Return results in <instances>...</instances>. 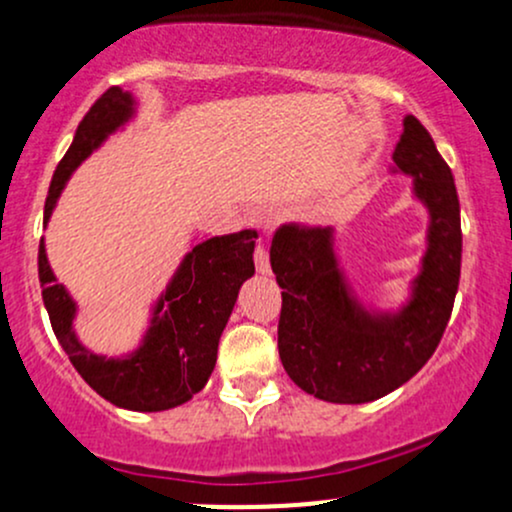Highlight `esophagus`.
Segmentation results:
<instances>
[{
  "mask_svg": "<svg viewBox=\"0 0 512 512\" xmlns=\"http://www.w3.org/2000/svg\"><path fill=\"white\" fill-rule=\"evenodd\" d=\"M255 267H257V272H260V274L272 272V269H269V252H267V248H264V245H257V248H255Z\"/></svg>",
  "mask_w": 512,
  "mask_h": 512,
  "instance_id": "1",
  "label": "esophagus"
}]
</instances>
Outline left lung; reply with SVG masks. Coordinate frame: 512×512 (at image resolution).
I'll use <instances>...</instances> for the list:
<instances>
[{
    "instance_id": "1",
    "label": "left lung",
    "mask_w": 512,
    "mask_h": 512,
    "mask_svg": "<svg viewBox=\"0 0 512 512\" xmlns=\"http://www.w3.org/2000/svg\"><path fill=\"white\" fill-rule=\"evenodd\" d=\"M390 173L411 178L428 211L426 252L409 298L395 310L358 298L334 248V228L289 223L274 233L269 262L281 291L279 356L308 395L334 404L385 397L414 378L448 327L462 262L460 199L448 163L414 115L392 154Z\"/></svg>"
}]
</instances>
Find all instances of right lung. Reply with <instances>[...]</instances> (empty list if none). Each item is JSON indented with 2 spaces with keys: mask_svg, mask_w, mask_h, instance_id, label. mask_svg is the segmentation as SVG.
I'll use <instances>...</instances> for the list:
<instances>
[{
  "mask_svg": "<svg viewBox=\"0 0 512 512\" xmlns=\"http://www.w3.org/2000/svg\"><path fill=\"white\" fill-rule=\"evenodd\" d=\"M134 115L137 98L120 86L108 88L91 105L52 175L45 199V226L74 170L101 149L110 134L125 129ZM255 238V231H240L197 243L182 257L166 291L151 305L142 342L122 356L96 354L81 342L74 332L79 305L67 286L57 284L45 240H40L38 276L57 342L81 378L115 407L166 411L190 402L207 385L216 366L221 332L238 301L240 286L255 274Z\"/></svg>",
  "mask_w": 512,
  "mask_h": 512,
  "instance_id": "right-lung-1",
  "label": "right lung"
}]
</instances>
